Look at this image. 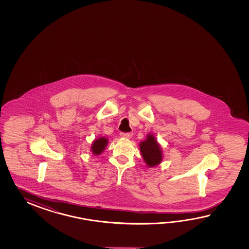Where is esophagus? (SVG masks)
<instances>
[{
    "mask_svg": "<svg viewBox=\"0 0 249 249\" xmlns=\"http://www.w3.org/2000/svg\"><path fill=\"white\" fill-rule=\"evenodd\" d=\"M120 136L122 138H126V139H130V138L132 137V132H121L120 133Z\"/></svg>",
    "mask_w": 249,
    "mask_h": 249,
    "instance_id": "esophagus-1",
    "label": "esophagus"
}]
</instances>
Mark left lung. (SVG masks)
Segmentation results:
<instances>
[{
	"label": "left lung",
	"mask_w": 249,
	"mask_h": 249,
	"mask_svg": "<svg viewBox=\"0 0 249 249\" xmlns=\"http://www.w3.org/2000/svg\"><path fill=\"white\" fill-rule=\"evenodd\" d=\"M140 148L143 159L148 166L153 167L161 163L162 150L152 134H148L147 139L141 142Z\"/></svg>",
	"instance_id": "left-lung-1"
}]
</instances>
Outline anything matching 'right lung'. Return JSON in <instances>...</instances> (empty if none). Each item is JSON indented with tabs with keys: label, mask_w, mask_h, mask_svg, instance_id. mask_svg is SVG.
<instances>
[{
	"label": "right lung",
	"mask_w": 249,
	"mask_h": 249,
	"mask_svg": "<svg viewBox=\"0 0 249 249\" xmlns=\"http://www.w3.org/2000/svg\"><path fill=\"white\" fill-rule=\"evenodd\" d=\"M107 144V140L106 138L101 137L95 140L92 145H91V151L94 155H100V154L106 148Z\"/></svg>",
	"instance_id": "1"
}]
</instances>
